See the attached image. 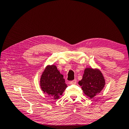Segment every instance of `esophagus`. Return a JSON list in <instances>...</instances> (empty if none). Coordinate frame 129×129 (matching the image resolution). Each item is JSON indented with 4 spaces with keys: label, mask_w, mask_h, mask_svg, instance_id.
I'll use <instances>...</instances> for the list:
<instances>
[{
    "label": "esophagus",
    "mask_w": 129,
    "mask_h": 129,
    "mask_svg": "<svg viewBox=\"0 0 129 129\" xmlns=\"http://www.w3.org/2000/svg\"><path fill=\"white\" fill-rule=\"evenodd\" d=\"M76 82H77L76 79H74V80H72V81H71L70 82V83L71 84H75L76 83Z\"/></svg>",
    "instance_id": "1"
}]
</instances>
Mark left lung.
Masks as SVG:
<instances>
[{
  "label": "left lung",
  "instance_id": "left-lung-1",
  "mask_svg": "<svg viewBox=\"0 0 129 129\" xmlns=\"http://www.w3.org/2000/svg\"><path fill=\"white\" fill-rule=\"evenodd\" d=\"M83 93L90 99H93L104 89L105 80L99 69L86 68L82 79L78 82Z\"/></svg>",
  "mask_w": 129,
  "mask_h": 129
}]
</instances>
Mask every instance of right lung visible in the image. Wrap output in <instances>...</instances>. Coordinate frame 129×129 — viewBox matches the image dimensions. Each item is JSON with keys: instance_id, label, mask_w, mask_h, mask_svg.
<instances>
[{"instance_id": "obj_1", "label": "right lung", "mask_w": 129, "mask_h": 129, "mask_svg": "<svg viewBox=\"0 0 129 129\" xmlns=\"http://www.w3.org/2000/svg\"><path fill=\"white\" fill-rule=\"evenodd\" d=\"M63 78L55 65H47L42 73L40 80L42 91L54 100L59 99L67 87Z\"/></svg>"}]
</instances>
